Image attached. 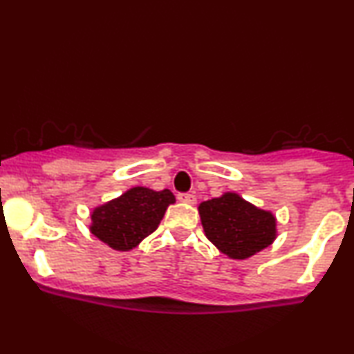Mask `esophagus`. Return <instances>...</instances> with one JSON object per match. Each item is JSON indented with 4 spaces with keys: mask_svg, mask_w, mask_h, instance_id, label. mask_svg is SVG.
Wrapping results in <instances>:
<instances>
[{
    "mask_svg": "<svg viewBox=\"0 0 354 354\" xmlns=\"http://www.w3.org/2000/svg\"><path fill=\"white\" fill-rule=\"evenodd\" d=\"M177 200L182 201V203H187V205H195L196 203L195 195H192V194H178Z\"/></svg>",
    "mask_w": 354,
    "mask_h": 354,
    "instance_id": "obj_1",
    "label": "esophagus"
}]
</instances>
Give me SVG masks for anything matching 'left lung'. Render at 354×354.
<instances>
[{
  "label": "left lung",
  "instance_id": "obj_1",
  "mask_svg": "<svg viewBox=\"0 0 354 354\" xmlns=\"http://www.w3.org/2000/svg\"><path fill=\"white\" fill-rule=\"evenodd\" d=\"M198 213L205 236L232 260H245L267 249L277 239V218L234 192L203 201Z\"/></svg>",
  "mask_w": 354,
  "mask_h": 354
}]
</instances>
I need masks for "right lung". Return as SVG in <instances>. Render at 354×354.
I'll use <instances>...</instances> for the list:
<instances>
[{"label":"right lung","mask_w":354,"mask_h":354,"mask_svg":"<svg viewBox=\"0 0 354 354\" xmlns=\"http://www.w3.org/2000/svg\"><path fill=\"white\" fill-rule=\"evenodd\" d=\"M176 203L171 190L133 187L117 198L95 206L91 213L89 231L113 250L135 249L158 229L167 206Z\"/></svg>","instance_id":"1"}]
</instances>
